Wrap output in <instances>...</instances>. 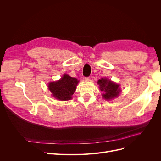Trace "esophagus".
Listing matches in <instances>:
<instances>
[{"label":"esophagus","instance_id":"34e87169","mask_svg":"<svg viewBox=\"0 0 161 161\" xmlns=\"http://www.w3.org/2000/svg\"><path fill=\"white\" fill-rule=\"evenodd\" d=\"M85 80H86V81H87V82H89V81H90L91 80V79L89 77H86L85 79Z\"/></svg>","mask_w":161,"mask_h":161}]
</instances>
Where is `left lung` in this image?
Returning a JSON list of instances; mask_svg holds the SVG:
<instances>
[{"label": "left lung", "mask_w": 161, "mask_h": 161, "mask_svg": "<svg viewBox=\"0 0 161 161\" xmlns=\"http://www.w3.org/2000/svg\"><path fill=\"white\" fill-rule=\"evenodd\" d=\"M97 83L99 85L101 91L103 92V98L107 100L114 99V97H118L121 91L119 85L108 80L106 78L99 79Z\"/></svg>", "instance_id": "left-lung-1"}]
</instances>
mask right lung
Segmentation results:
<instances>
[{
    "label": "right lung",
    "mask_w": 161,
    "mask_h": 161,
    "mask_svg": "<svg viewBox=\"0 0 161 161\" xmlns=\"http://www.w3.org/2000/svg\"><path fill=\"white\" fill-rule=\"evenodd\" d=\"M78 82L79 81L75 78L65 74L60 80L49 83L48 88L56 99L60 101H68L72 99Z\"/></svg>",
    "instance_id": "obj_1"
}]
</instances>
